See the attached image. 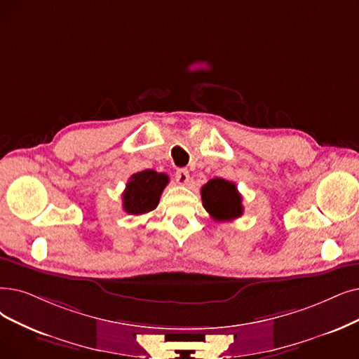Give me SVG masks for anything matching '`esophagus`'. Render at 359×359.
I'll return each mask as SVG.
<instances>
[{"label":"esophagus","mask_w":359,"mask_h":359,"mask_svg":"<svg viewBox=\"0 0 359 359\" xmlns=\"http://www.w3.org/2000/svg\"><path fill=\"white\" fill-rule=\"evenodd\" d=\"M175 180H177V182H178L180 185H185V184L189 182V180H190V172H189L187 169H184V168L177 169V172H175Z\"/></svg>","instance_id":"1"}]
</instances>
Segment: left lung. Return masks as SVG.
<instances>
[{
    "label": "left lung",
    "mask_w": 359,
    "mask_h": 359,
    "mask_svg": "<svg viewBox=\"0 0 359 359\" xmlns=\"http://www.w3.org/2000/svg\"><path fill=\"white\" fill-rule=\"evenodd\" d=\"M203 208L215 221H233L243 215L241 194L236 184L213 178L202 187Z\"/></svg>",
    "instance_id": "left-lung-1"
}]
</instances>
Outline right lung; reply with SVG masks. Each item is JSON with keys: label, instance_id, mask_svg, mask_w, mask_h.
<instances>
[{"label": "right lung", "instance_id": "1", "mask_svg": "<svg viewBox=\"0 0 359 359\" xmlns=\"http://www.w3.org/2000/svg\"><path fill=\"white\" fill-rule=\"evenodd\" d=\"M169 177L153 169L134 174L122 194L123 210L130 215H142L156 209Z\"/></svg>", "mask_w": 359, "mask_h": 359}]
</instances>
